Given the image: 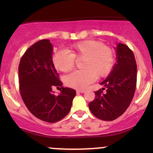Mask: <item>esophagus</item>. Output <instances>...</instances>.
Returning <instances> with one entry per match:
<instances>
[{
  "label": "esophagus",
  "instance_id": "34e87169",
  "mask_svg": "<svg viewBox=\"0 0 153 153\" xmlns=\"http://www.w3.org/2000/svg\"><path fill=\"white\" fill-rule=\"evenodd\" d=\"M76 92L77 93H84V92H85V89H78Z\"/></svg>",
  "mask_w": 153,
  "mask_h": 153
}]
</instances>
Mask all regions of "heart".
Segmentation results:
<instances>
[{
  "label": "heart",
  "instance_id": "1",
  "mask_svg": "<svg viewBox=\"0 0 153 153\" xmlns=\"http://www.w3.org/2000/svg\"><path fill=\"white\" fill-rule=\"evenodd\" d=\"M83 69L72 72L64 78L66 85L75 89H85L95 80L110 73L114 64V52L110 47L95 40H86L70 46L67 51H58L53 57L57 70L69 72L75 61H81Z\"/></svg>",
  "mask_w": 153,
  "mask_h": 153
}]
</instances>
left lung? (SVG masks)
<instances>
[{"mask_svg": "<svg viewBox=\"0 0 153 153\" xmlns=\"http://www.w3.org/2000/svg\"><path fill=\"white\" fill-rule=\"evenodd\" d=\"M117 61L109 76L101 84L106 86L95 92L94 101L89 108L96 118L113 121L126 110L136 88L137 65L132 51L124 44L116 47Z\"/></svg>", "mask_w": 153, "mask_h": 153, "instance_id": "obj_1", "label": "left lung"}]
</instances>
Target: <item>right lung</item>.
Masks as SVG:
<instances>
[{"mask_svg": "<svg viewBox=\"0 0 153 153\" xmlns=\"http://www.w3.org/2000/svg\"><path fill=\"white\" fill-rule=\"evenodd\" d=\"M53 47L49 40L43 39L31 46L21 58L18 67L19 89L29 112L42 121L55 123L70 111L75 89L63 87L52 62ZM61 93L55 96L52 88Z\"/></svg>", "mask_w": 153, "mask_h": 153, "instance_id": "right-lung-1", "label": "right lung"}]
</instances>
